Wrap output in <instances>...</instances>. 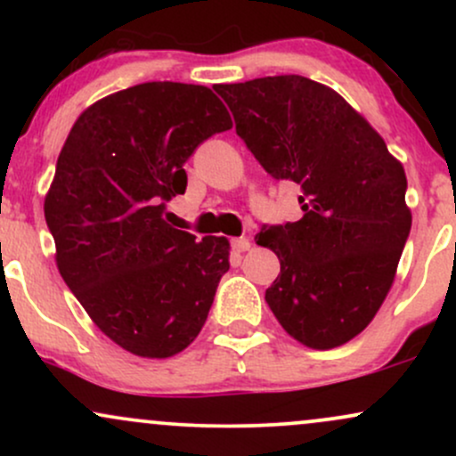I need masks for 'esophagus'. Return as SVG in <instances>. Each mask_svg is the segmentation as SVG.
<instances>
[{
  "label": "esophagus",
  "mask_w": 456,
  "mask_h": 456,
  "mask_svg": "<svg viewBox=\"0 0 456 456\" xmlns=\"http://www.w3.org/2000/svg\"><path fill=\"white\" fill-rule=\"evenodd\" d=\"M232 248L235 253H246L250 248V240L248 238H235L232 240Z\"/></svg>",
  "instance_id": "1"
}]
</instances>
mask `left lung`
<instances>
[{
	"label": "left lung",
	"instance_id": "1",
	"mask_svg": "<svg viewBox=\"0 0 456 456\" xmlns=\"http://www.w3.org/2000/svg\"><path fill=\"white\" fill-rule=\"evenodd\" d=\"M214 90L259 165L302 191L300 221L264 224L255 235L281 261L265 302L306 347L352 341L388 296L410 235L405 169L323 83L281 75Z\"/></svg>",
	"mask_w": 456,
	"mask_h": 456
}]
</instances>
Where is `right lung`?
<instances>
[{
	"label": "right lung",
	"mask_w": 456,
	"mask_h": 456,
	"mask_svg": "<svg viewBox=\"0 0 456 456\" xmlns=\"http://www.w3.org/2000/svg\"><path fill=\"white\" fill-rule=\"evenodd\" d=\"M210 87L151 81L94 102L68 134L45 197L61 279L113 343L141 358H171L197 338L229 240L167 223L184 195V162L232 128Z\"/></svg>",
	"instance_id": "add662e5"
}]
</instances>
